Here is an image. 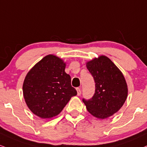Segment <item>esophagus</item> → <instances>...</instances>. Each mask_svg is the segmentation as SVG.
Returning <instances> with one entry per match:
<instances>
[{
  "label": "esophagus",
  "mask_w": 147,
  "mask_h": 147,
  "mask_svg": "<svg viewBox=\"0 0 147 147\" xmlns=\"http://www.w3.org/2000/svg\"><path fill=\"white\" fill-rule=\"evenodd\" d=\"M77 95H78V96H80V95L81 94V88H77Z\"/></svg>",
  "instance_id": "obj_1"
}]
</instances>
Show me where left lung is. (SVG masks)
Segmentation results:
<instances>
[{
    "label": "left lung",
    "mask_w": 147,
    "mask_h": 147,
    "mask_svg": "<svg viewBox=\"0 0 147 147\" xmlns=\"http://www.w3.org/2000/svg\"><path fill=\"white\" fill-rule=\"evenodd\" d=\"M95 81V93L90 100L83 99L93 116L105 119L121 108L128 94L124 75L112 60L105 55L86 62Z\"/></svg>",
    "instance_id": "1"
}]
</instances>
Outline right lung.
Segmentation results:
<instances>
[{
  "instance_id": "add662e5",
  "label": "right lung",
  "mask_w": 147,
  "mask_h": 147,
  "mask_svg": "<svg viewBox=\"0 0 147 147\" xmlns=\"http://www.w3.org/2000/svg\"><path fill=\"white\" fill-rule=\"evenodd\" d=\"M66 63L54 55H48L26 74L22 86L26 105L41 118H51L62 111L77 91L66 73Z\"/></svg>"
}]
</instances>
